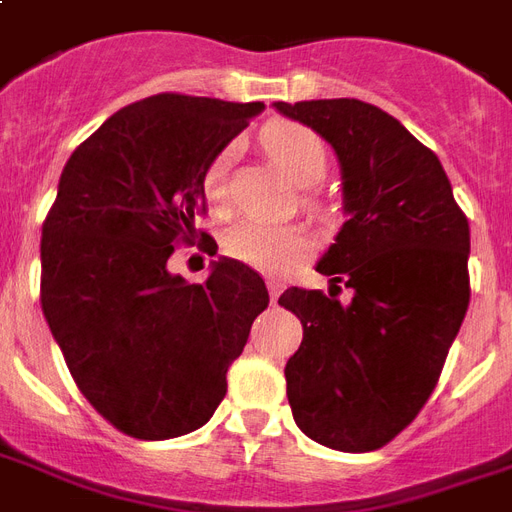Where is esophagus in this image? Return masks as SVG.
<instances>
[{
	"mask_svg": "<svg viewBox=\"0 0 512 512\" xmlns=\"http://www.w3.org/2000/svg\"><path fill=\"white\" fill-rule=\"evenodd\" d=\"M282 293V282H276V279H268V295H271V301H276Z\"/></svg>",
	"mask_w": 512,
	"mask_h": 512,
	"instance_id": "1",
	"label": "esophagus"
}]
</instances>
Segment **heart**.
<instances>
[{"label":"heart","mask_w":512,"mask_h":512,"mask_svg":"<svg viewBox=\"0 0 512 512\" xmlns=\"http://www.w3.org/2000/svg\"><path fill=\"white\" fill-rule=\"evenodd\" d=\"M263 149L276 168L293 181L295 187H312L325 176L328 149L325 140L304 124H271L263 130ZM236 157V146H225L206 170V198L211 208H227V176ZM227 257L236 263L263 271L285 274L309 255V236L301 227L266 225V222H238L225 233Z\"/></svg>","instance_id":"obj_1"}]
</instances>
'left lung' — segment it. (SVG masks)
Returning <instances> with one entry per match:
<instances>
[{"label": "left lung", "instance_id": "8db88e82", "mask_svg": "<svg viewBox=\"0 0 512 512\" xmlns=\"http://www.w3.org/2000/svg\"><path fill=\"white\" fill-rule=\"evenodd\" d=\"M312 127L342 165L347 222L317 263L331 298L290 287L279 304L304 325L285 366L306 437L366 453L388 445L437 388L469 306V222L437 154L369 102H276ZM353 301L335 298L338 282Z\"/></svg>", "mask_w": 512, "mask_h": 512}]
</instances>
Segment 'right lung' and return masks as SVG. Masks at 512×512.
I'll use <instances>...</instances> for the list:
<instances>
[{"label": "right lung", "mask_w": 512, "mask_h": 512, "mask_svg": "<svg viewBox=\"0 0 512 512\" xmlns=\"http://www.w3.org/2000/svg\"><path fill=\"white\" fill-rule=\"evenodd\" d=\"M263 108L154 94L113 113L62 170L43 222L40 304L78 391L135 439L200 429L268 306L263 276L230 257L203 285L168 271L206 214L208 165Z\"/></svg>", "instance_id": "right-lung-1"}]
</instances>
